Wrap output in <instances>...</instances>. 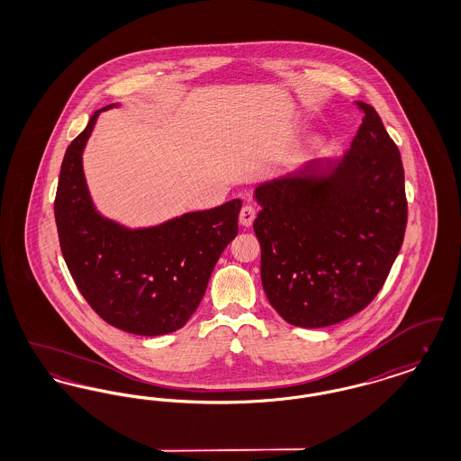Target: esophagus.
I'll return each mask as SVG.
<instances>
[{
	"mask_svg": "<svg viewBox=\"0 0 461 461\" xmlns=\"http://www.w3.org/2000/svg\"><path fill=\"white\" fill-rule=\"evenodd\" d=\"M254 220H256V209H254L252 205H245V207H241L240 216H239V221H240L241 226L249 228V226H252Z\"/></svg>",
	"mask_w": 461,
	"mask_h": 461,
	"instance_id": "obj_1",
	"label": "esophagus"
}]
</instances>
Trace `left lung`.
Listing matches in <instances>:
<instances>
[{
	"instance_id": "1",
	"label": "left lung",
	"mask_w": 461,
	"mask_h": 461,
	"mask_svg": "<svg viewBox=\"0 0 461 461\" xmlns=\"http://www.w3.org/2000/svg\"><path fill=\"white\" fill-rule=\"evenodd\" d=\"M340 157L256 186L261 280L286 323L323 329L363 311L401 250L408 203L394 141L372 105Z\"/></svg>"
}]
</instances>
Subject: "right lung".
Instances as JSON below:
<instances>
[{
	"label": "right lung",
	"mask_w": 461,
	"mask_h": 461,
	"mask_svg": "<svg viewBox=\"0 0 461 461\" xmlns=\"http://www.w3.org/2000/svg\"><path fill=\"white\" fill-rule=\"evenodd\" d=\"M67 149L55 197V221L67 267L98 316L134 335L183 329L212 269L239 233L241 200L194 211L154 226L130 228L104 216L89 194L83 154L96 119Z\"/></svg>",
	"instance_id": "obj_1"
}]
</instances>
